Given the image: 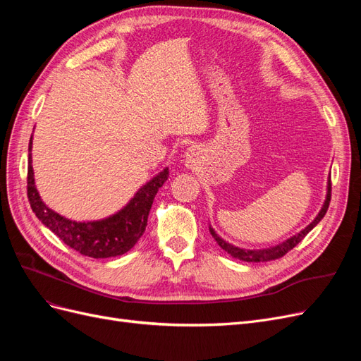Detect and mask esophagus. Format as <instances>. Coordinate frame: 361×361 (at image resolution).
<instances>
[{
    "instance_id": "1",
    "label": "esophagus",
    "mask_w": 361,
    "mask_h": 361,
    "mask_svg": "<svg viewBox=\"0 0 361 361\" xmlns=\"http://www.w3.org/2000/svg\"><path fill=\"white\" fill-rule=\"evenodd\" d=\"M197 157H199L197 149H195V147H190V149L187 150V154H185V159H187V166H188V167H192L194 164H195V161H197Z\"/></svg>"
}]
</instances>
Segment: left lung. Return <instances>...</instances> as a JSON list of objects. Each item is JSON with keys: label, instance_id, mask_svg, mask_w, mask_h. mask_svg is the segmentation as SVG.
Here are the masks:
<instances>
[{"label": "left lung", "instance_id": "1", "mask_svg": "<svg viewBox=\"0 0 361 361\" xmlns=\"http://www.w3.org/2000/svg\"><path fill=\"white\" fill-rule=\"evenodd\" d=\"M330 200H331V180L329 179V185H326V197H325L324 206H322V209L319 211V214L316 215L314 220L307 227H305L304 231H301L300 233L293 235L292 238L286 239L285 243H281V244L274 245V247H269V248H264V250L239 248V247H235L232 244L226 243L223 238H220V236L216 235V232L214 231L211 226H209V232L214 236L216 244L220 245L224 251H227V253L231 255L232 257H235V259L244 260V262H269V260H276V259H280V257L285 256L288 251H290L295 245H297L298 243H301L302 239L305 238V235H307L312 231V228L322 220L324 215L326 214V209H329V206H330Z\"/></svg>", "mask_w": 361, "mask_h": 361}]
</instances>
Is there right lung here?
Segmentation results:
<instances>
[{"mask_svg":"<svg viewBox=\"0 0 361 361\" xmlns=\"http://www.w3.org/2000/svg\"><path fill=\"white\" fill-rule=\"evenodd\" d=\"M32 135L28 145V176L27 194L32 212L45 224L51 232L56 233L61 241L76 250L82 256L94 259L116 257L125 255L133 248L147 226L150 212L158 190L169 178V169H164L157 176L141 187L129 203L114 215L97 221H73L64 218L42 202L35 185V171L31 166Z\"/></svg>","mask_w":361,"mask_h":361,"instance_id":"1","label":"right lung"}]
</instances>
